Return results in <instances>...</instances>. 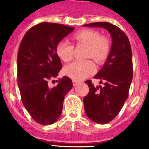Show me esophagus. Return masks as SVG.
I'll use <instances>...</instances> for the list:
<instances>
[{
    "mask_svg": "<svg viewBox=\"0 0 149 149\" xmlns=\"http://www.w3.org/2000/svg\"><path fill=\"white\" fill-rule=\"evenodd\" d=\"M79 84V82L76 80V79H73V80H72V84H73V86H77V85H78Z\"/></svg>",
    "mask_w": 149,
    "mask_h": 149,
    "instance_id": "34e87169",
    "label": "esophagus"
}]
</instances>
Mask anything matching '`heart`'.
Instances as JSON below:
<instances>
[{"label":"heart","mask_w":149,"mask_h":149,"mask_svg":"<svg viewBox=\"0 0 149 149\" xmlns=\"http://www.w3.org/2000/svg\"><path fill=\"white\" fill-rule=\"evenodd\" d=\"M77 44H84L87 48L85 56L93 58L97 63H103L107 59L111 52L110 41L97 31L84 29L77 31L72 36ZM74 46L67 41H61L56 48V54L61 60L69 62L73 57ZM95 70L94 63L91 59L77 60L67 65L64 69V73L76 80L85 78Z\"/></svg>","instance_id":"obj_1"}]
</instances>
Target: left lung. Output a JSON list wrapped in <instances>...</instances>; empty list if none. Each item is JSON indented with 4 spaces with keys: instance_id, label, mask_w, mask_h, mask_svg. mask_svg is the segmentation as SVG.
Wrapping results in <instances>:
<instances>
[{
    "instance_id": "8db88e82",
    "label": "left lung",
    "mask_w": 149,
    "mask_h": 149,
    "mask_svg": "<svg viewBox=\"0 0 149 149\" xmlns=\"http://www.w3.org/2000/svg\"><path fill=\"white\" fill-rule=\"evenodd\" d=\"M84 26L104 28L112 37L110 55L94 77L104 86L95 87L91 80L85 81L90 90L84 98L86 116L94 122L104 125L118 115L128 97L133 78L132 48L126 34L109 22H94Z\"/></svg>"
}]
</instances>
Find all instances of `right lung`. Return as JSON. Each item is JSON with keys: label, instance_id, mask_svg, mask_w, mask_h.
Segmentation results:
<instances>
[{"label": "right lung", "instance_id": "1", "mask_svg": "<svg viewBox=\"0 0 149 149\" xmlns=\"http://www.w3.org/2000/svg\"><path fill=\"white\" fill-rule=\"evenodd\" d=\"M73 30L64 24L42 22L27 31L20 44L17 85L24 107L39 125H52L58 120L64 97L72 87L68 77H63L52 88L48 82L63 67L56 45Z\"/></svg>", "mask_w": 149, "mask_h": 149}]
</instances>
